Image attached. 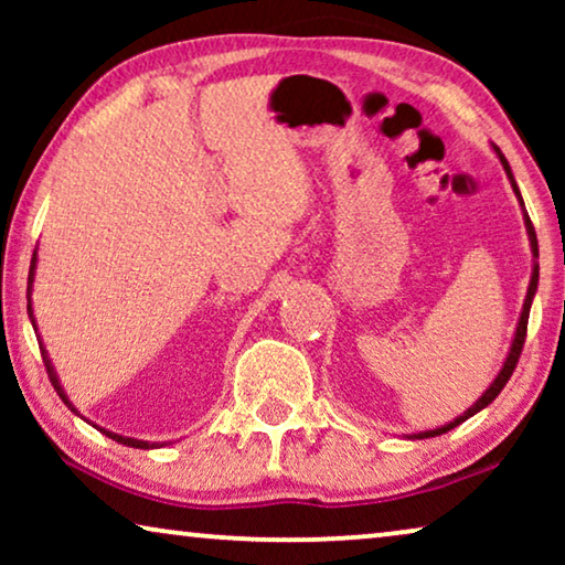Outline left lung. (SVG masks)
Here are the masks:
<instances>
[{
  "instance_id": "left-lung-1",
  "label": "left lung",
  "mask_w": 565,
  "mask_h": 565,
  "mask_svg": "<svg viewBox=\"0 0 565 565\" xmlns=\"http://www.w3.org/2000/svg\"><path fill=\"white\" fill-rule=\"evenodd\" d=\"M497 153H499L501 164H504V169H507L509 180H512V188H514V192H516V198H520V203H522L520 188H516V182H514V177H512V169H509V164H507V159H504V153H501L499 149H497ZM522 205H524V203H522ZM524 223H527V234H530L532 254H535V257H537V236H535V226H532L530 215H524ZM537 277H540V267L535 265V269H532V280H530V288H527V298H524V308H522V316H520V327H516V334H514L512 350H509V358H507V362H504V367H501V373L497 375V381H493V383L489 385V391H486V393H483V396H481V398H478V401H476V404H473V406H470L466 414H462V416H458V419H455V422H450V424H445V427H439V429H429V431H422V435H414L416 439H427V437H437V435H445V431H450L452 427H458V424H462V422H466V419H468V416H473V414H478V412H481V408H486V406H489V404H491V401L499 396V393H501V388H504V385H507V381H509V377H512V373H514V367H516V362H520V354H522L524 339H527V321H530V306H532V296H535V290H537Z\"/></svg>"
}]
</instances>
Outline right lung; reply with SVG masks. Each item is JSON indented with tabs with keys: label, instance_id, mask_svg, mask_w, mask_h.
<instances>
[{
	"label": "right lung",
	"instance_id": "right-lung-1",
	"mask_svg": "<svg viewBox=\"0 0 565 565\" xmlns=\"http://www.w3.org/2000/svg\"><path fill=\"white\" fill-rule=\"evenodd\" d=\"M33 267H35V254H33ZM33 267H30V275H28V292H30V285H33ZM28 316L30 319H33V306H30V300H28ZM33 327H35V319H33ZM41 344V342H38ZM41 354H43V365H45V373H49V377H51V385L53 388H56V393L61 396V401H64V404L72 408V412H76V408L68 404V398H66V393H64V388H61V383H58V377H56V370H53V365H51V360H49V352H45V347L41 344ZM99 429V427H97ZM103 431V435H107L110 439H115V443H120V445H128V447H141V450H149V447H157V445H151V443H141V439H130V437H120V435H115V431H107V429H99Z\"/></svg>",
	"mask_w": 565,
	"mask_h": 565
}]
</instances>
